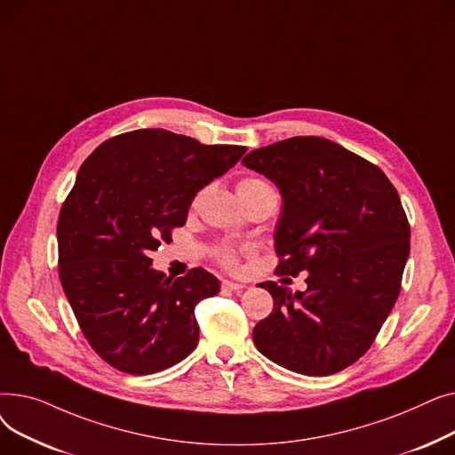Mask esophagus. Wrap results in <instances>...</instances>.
<instances>
[{
	"label": "esophagus",
	"instance_id": "obj_1",
	"mask_svg": "<svg viewBox=\"0 0 455 455\" xmlns=\"http://www.w3.org/2000/svg\"><path fill=\"white\" fill-rule=\"evenodd\" d=\"M221 288H223V290L237 291V290H243L245 285H243V283H237V282H230V280H223V282H221Z\"/></svg>",
	"mask_w": 455,
	"mask_h": 455
}]
</instances>
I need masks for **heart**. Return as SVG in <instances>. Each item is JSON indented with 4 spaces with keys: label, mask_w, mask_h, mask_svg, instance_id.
I'll return each instance as SVG.
<instances>
[{
    "label": "heart",
    "mask_w": 455,
    "mask_h": 455,
    "mask_svg": "<svg viewBox=\"0 0 455 455\" xmlns=\"http://www.w3.org/2000/svg\"><path fill=\"white\" fill-rule=\"evenodd\" d=\"M259 189H271V186L266 180H259V179H243L240 180V184H237V196L252 194V191H259ZM215 258H218L220 264L227 269L237 267V252L230 247H221L218 252H215Z\"/></svg>",
    "instance_id": "1"
}]
</instances>
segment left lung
I'll list each match as a JSON object with an SVG mask.
<instances>
[{"label":"left lung","mask_w":455,"mask_h":455,"mask_svg":"<svg viewBox=\"0 0 455 455\" xmlns=\"http://www.w3.org/2000/svg\"><path fill=\"white\" fill-rule=\"evenodd\" d=\"M242 164L280 189L276 273L307 271L306 291L259 283L273 312L254 345L293 372L336 374L369 350L398 299L411 237L398 191L378 165L319 136L276 141Z\"/></svg>","instance_id":"1"}]
</instances>
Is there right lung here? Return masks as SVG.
<instances>
[{
	"label": "right lung",
	"mask_w": 455,
	"mask_h": 455,
	"mask_svg": "<svg viewBox=\"0 0 455 455\" xmlns=\"http://www.w3.org/2000/svg\"><path fill=\"white\" fill-rule=\"evenodd\" d=\"M164 129L114 136L81 165L57 225L59 276L90 347L117 371L153 374L196 350L199 300L220 280L196 267L172 278L151 251L172 242L197 191L245 155Z\"/></svg>",
	"instance_id": "1"
}]
</instances>
